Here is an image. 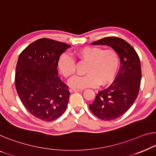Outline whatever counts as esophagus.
<instances>
[{
	"label": "esophagus",
	"mask_w": 156,
	"mask_h": 156,
	"mask_svg": "<svg viewBox=\"0 0 156 156\" xmlns=\"http://www.w3.org/2000/svg\"><path fill=\"white\" fill-rule=\"evenodd\" d=\"M69 91H70L71 92H81V91H82V90L75 89V88H70V89H69Z\"/></svg>",
	"instance_id": "1"
}]
</instances>
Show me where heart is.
Wrapping results in <instances>:
<instances>
[{"mask_svg": "<svg viewBox=\"0 0 156 156\" xmlns=\"http://www.w3.org/2000/svg\"><path fill=\"white\" fill-rule=\"evenodd\" d=\"M78 59L87 62L84 76H76L69 81L71 87L78 89L105 85L111 83L117 73L120 59L118 53L112 49L99 47H85L76 51ZM58 68L65 78L75 73L76 62L73 57L64 53L59 57Z\"/></svg>", "mask_w": 156, "mask_h": 156, "instance_id": "heart-1", "label": "heart"}]
</instances>
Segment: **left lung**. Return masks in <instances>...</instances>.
<instances>
[{
    "mask_svg": "<svg viewBox=\"0 0 156 156\" xmlns=\"http://www.w3.org/2000/svg\"><path fill=\"white\" fill-rule=\"evenodd\" d=\"M92 45H105L112 48L120 59V67L113 83L98 92L89 107L92 113L104 120H111L124 114L138 96L141 78L140 59L134 49L118 37H106Z\"/></svg>",
    "mask_w": 156,
    "mask_h": 156,
    "instance_id": "obj_1",
    "label": "left lung"
}]
</instances>
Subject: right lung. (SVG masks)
Masks as SVG:
<instances>
[{
	"instance_id": "obj_1",
	"label": "right lung",
	"mask_w": 156,
	"mask_h": 156,
	"mask_svg": "<svg viewBox=\"0 0 156 156\" xmlns=\"http://www.w3.org/2000/svg\"><path fill=\"white\" fill-rule=\"evenodd\" d=\"M71 45L41 38L21 52L16 66L15 87L27 110L37 118L52 121L63 114L70 92L58 76L59 57Z\"/></svg>"
}]
</instances>
